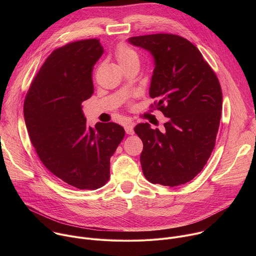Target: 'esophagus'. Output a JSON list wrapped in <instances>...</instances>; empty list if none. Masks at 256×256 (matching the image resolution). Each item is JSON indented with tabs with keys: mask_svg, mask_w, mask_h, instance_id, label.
<instances>
[{
	"mask_svg": "<svg viewBox=\"0 0 256 256\" xmlns=\"http://www.w3.org/2000/svg\"><path fill=\"white\" fill-rule=\"evenodd\" d=\"M134 126H136V124H134V122H132V120L126 122H124V130H126V134H134Z\"/></svg>",
	"mask_w": 256,
	"mask_h": 256,
	"instance_id": "esophagus-1",
	"label": "esophagus"
}]
</instances>
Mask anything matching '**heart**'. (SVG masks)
I'll return each instance as SVG.
<instances>
[{
    "label": "heart",
    "instance_id": "b5f03b06",
    "mask_svg": "<svg viewBox=\"0 0 256 256\" xmlns=\"http://www.w3.org/2000/svg\"><path fill=\"white\" fill-rule=\"evenodd\" d=\"M116 58L120 64H124L132 60H138V54L126 44H120L116 50Z\"/></svg>",
    "mask_w": 256,
    "mask_h": 256
}]
</instances>
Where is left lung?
<instances>
[{
  "label": "left lung",
  "instance_id": "1",
  "mask_svg": "<svg viewBox=\"0 0 256 256\" xmlns=\"http://www.w3.org/2000/svg\"><path fill=\"white\" fill-rule=\"evenodd\" d=\"M155 60L151 108L167 118L165 132L138 124L134 132L144 149L140 164L151 184L177 186L192 180L216 144L222 110L220 82L202 54L188 40L171 33L130 38Z\"/></svg>",
  "mask_w": 256,
  "mask_h": 256
}]
</instances>
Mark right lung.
Masks as SVG:
<instances>
[{
    "label": "right lung",
    "mask_w": 256,
    "mask_h": 256,
    "mask_svg": "<svg viewBox=\"0 0 256 256\" xmlns=\"http://www.w3.org/2000/svg\"><path fill=\"white\" fill-rule=\"evenodd\" d=\"M103 54L97 38L56 48L35 75L24 100V118L40 161L64 184L95 190L109 179L110 158L124 138L116 122L86 124L82 102L94 86L92 70Z\"/></svg>",
    "instance_id": "right-lung-1"
}]
</instances>
